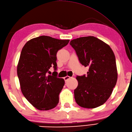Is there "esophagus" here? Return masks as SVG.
<instances>
[{
	"label": "esophagus",
	"mask_w": 132,
	"mask_h": 132,
	"mask_svg": "<svg viewBox=\"0 0 132 132\" xmlns=\"http://www.w3.org/2000/svg\"><path fill=\"white\" fill-rule=\"evenodd\" d=\"M70 78H71V77H69V76H66V77H64L63 79H64V81H65V82H66V81L68 80V79H69Z\"/></svg>",
	"instance_id": "obj_1"
}]
</instances>
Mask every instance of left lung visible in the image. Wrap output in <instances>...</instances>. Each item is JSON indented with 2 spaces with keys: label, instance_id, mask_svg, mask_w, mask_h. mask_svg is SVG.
Listing matches in <instances>:
<instances>
[{
  "label": "left lung",
  "instance_id": "1",
  "mask_svg": "<svg viewBox=\"0 0 132 132\" xmlns=\"http://www.w3.org/2000/svg\"><path fill=\"white\" fill-rule=\"evenodd\" d=\"M70 44L80 63L89 68L87 75L76 77L75 102L86 108L103 105L112 94L117 80L116 58L108 44L94 36L74 39Z\"/></svg>",
  "mask_w": 132,
  "mask_h": 132
}]
</instances>
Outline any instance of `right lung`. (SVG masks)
I'll return each instance as SVG.
<instances>
[{"mask_svg": "<svg viewBox=\"0 0 132 132\" xmlns=\"http://www.w3.org/2000/svg\"><path fill=\"white\" fill-rule=\"evenodd\" d=\"M69 41L41 36L28 41L22 49L17 67L21 91L39 110L54 108L59 102L64 80L57 77L56 71L52 75L47 73L52 66L57 70L56 55Z\"/></svg>", "mask_w": 132, "mask_h": 132, "instance_id": "1", "label": "right lung"}]
</instances>
